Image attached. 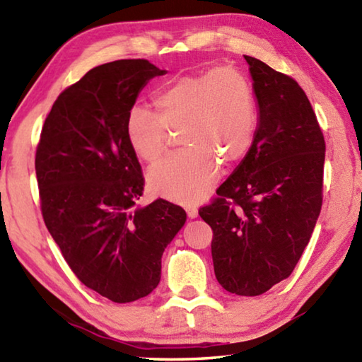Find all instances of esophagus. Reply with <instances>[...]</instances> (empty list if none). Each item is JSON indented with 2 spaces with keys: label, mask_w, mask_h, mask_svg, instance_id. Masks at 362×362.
<instances>
[{
  "label": "esophagus",
  "mask_w": 362,
  "mask_h": 362,
  "mask_svg": "<svg viewBox=\"0 0 362 362\" xmlns=\"http://www.w3.org/2000/svg\"><path fill=\"white\" fill-rule=\"evenodd\" d=\"M187 214L188 218H196L198 217V209H196V207H187Z\"/></svg>",
  "instance_id": "esophagus-1"
}]
</instances>
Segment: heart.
I'll return each mask as SVG.
<instances>
[{"label":"heart","instance_id":"obj_1","mask_svg":"<svg viewBox=\"0 0 362 362\" xmlns=\"http://www.w3.org/2000/svg\"><path fill=\"white\" fill-rule=\"evenodd\" d=\"M158 115L134 107L126 116L131 150L155 164L168 150V131L180 129L179 155L148 175L151 192L180 204L204 198L217 182L220 163L235 164L247 155L257 131V105L249 79L233 66L188 73L153 97Z\"/></svg>","mask_w":362,"mask_h":362}]
</instances>
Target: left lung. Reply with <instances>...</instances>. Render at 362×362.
<instances>
[{
  "instance_id": "left-lung-1",
  "label": "left lung",
  "mask_w": 362,
  "mask_h": 362,
  "mask_svg": "<svg viewBox=\"0 0 362 362\" xmlns=\"http://www.w3.org/2000/svg\"><path fill=\"white\" fill-rule=\"evenodd\" d=\"M244 59L259 108L255 139L199 216L214 233L220 286L254 297L289 278L310 241L322 204L326 144L296 79Z\"/></svg>"
}]
</instances>
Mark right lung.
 <instances>
[{
    "label": "right lung",
    "instance_id": "1",
    "mask_svg": "<svg viewBox=\"0 0 362 362\" xmlns=\"http://www.w3.org/2000/svg\"><path fill=\"white\" fill-rule=\"evenodd\" d=\"M145 59L89 70L57 97L36 148L41 212L76 278L115 303L146 297L161 279V257L185 225L180 206L144 193L126 116L146 83L166 75Z\"/></svg>",
    "mask_w": 362,
    "mask_h": 362
}]
</instances>
